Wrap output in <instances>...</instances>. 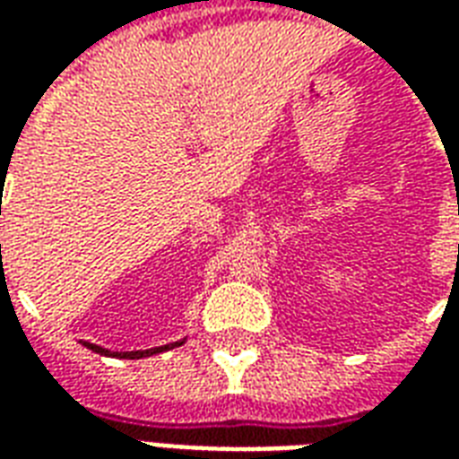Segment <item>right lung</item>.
I'll use <instances>...</instances> for the list:
<instances>
[{"label":"right lung","instance_id":"add662e5","mask_svg":"<svg viewBox=\"0 0 459 459\" xmlns=\"http://www.w3.org/2000/svg\"><path fill=\"white\" fill-rule=\"evenodd\" d=\"M83 344L88 346V349H93L95 354L117 356V359H140V356H152V354H160V351H167V349H171V346H179L184 344V342H177V344H167V346H154V349H147V351H108V349H103V346L91 344V342H83Z\"/></svg>","mask_w":459,"mask_h":459}]
</instances>
